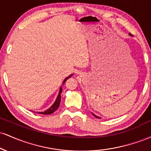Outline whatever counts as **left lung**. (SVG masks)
I'll list each match as a JSON object with an SVG mask.
<instances>
[{
  "label": "left lung",
  "instance_id": "obj_1",
  "mask_svg": "<svg viewBox=\"0 0 151 151\" xmlns=\"http://www.w3.org/2000/svg\"><path fill=\"white\" fill-rule=\"evenodd\" d=\"M129 35H130V36H131V34H130V33H129ZM92 114H93V116H94L95 117H96V118H97V119H101V118H100V117H99V116H96V115H95V114H93V113H92Z\"/></svg>",
  "mask_w": 151,
  "mask_h": 151
}]
</instances>
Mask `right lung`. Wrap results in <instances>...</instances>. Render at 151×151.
<instances>
[{
  "label": "right lung",
  "instance_id": "obj_1",
  "mask_svg": "<svg viewBox=\"0 0 151 151\" xmlns=\"http://www.w3.org/2000/svg\"><path fill=\"white\" fill-rule=\"evenodd\" d=\"M72 75H73V74H71V75L69 76V77H66L65 79H64L63 83H62V84H65V81H67V79H69V78L71 77H72ZM62 86H61V87H60V91H59V93H58V97H57L56 100H55V101L54 102L53 104L52 105L49 109H47V110H45V111H36V113L41 114H45V115H48V114H51L54 113V112H55V111H56L57 109L59 108V106H60V101H61V93H62ZM33 112H35V111H33Z\"/></svg>",
  "mask_w": 151,
  "mask_h": 151
}]
</instances>
